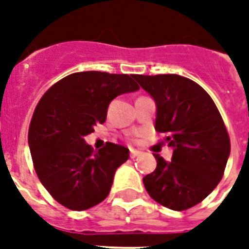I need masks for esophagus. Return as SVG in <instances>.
Wrapping results in <instances>:
<instances>
[{
  "label": "esophagus",
  "instance_id": "esophagus-1",
  "mask_svg": "<svg viewBox=\"0 0 249 249\" xmlns=\"http://www.w3.org/2000/svg\"><path fill=\"white\" fill-rule=\"evenodd\" d=\"M141 152L138 150H134V148H130V158H137V156L140 155Z\"/></svg>",
  "mask_w": 249,
  "mask_h": 249
}]
</instances>
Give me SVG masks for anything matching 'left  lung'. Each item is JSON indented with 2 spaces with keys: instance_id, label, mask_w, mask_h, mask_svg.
Here are the masks:
<instances>
[{
  "instance_id": "left-lung-1",
  "label": "left lung",
  "mask_w": 249,
  "mask_h": 249,
  "mask_svg": "<svg viewBox=\"0 0 249 249\" xmlns=\"http://www.w3.org/2000/svg\"><path fill=\"white\" fill-rule=\"evenodd\" d=\"M156 103V132L173 148L170 161L158 154L156 169L143 177L148 195L173 211H186L212 193L224 176L230 138L209 94L179 75H136Z\"/></svg>"
}]
</instances>
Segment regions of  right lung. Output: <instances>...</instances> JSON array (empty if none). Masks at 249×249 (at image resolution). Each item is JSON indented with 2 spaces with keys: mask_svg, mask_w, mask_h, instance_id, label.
Wrapping results in <instances>:
<instances>
[{
  "mask_svg": "<svg viewBox=\"0 0 249 249\" xmlns=\"http://www.w3.org/2000/svg\"><path fill=\"white\" fill-rule=\"evenodd\" d=\"M138 89L132 76L86 71L66 76L42 95L29 125L28 144L37 177L59 204L85 211L107 197L129 150L108 142L93 151L84 137L105 123L113 98Z\"/></svg>",
  "mask_w": 249,
  "mask_h": 249,
  "instance_id": "add662e5",
  "label": "right lung"
}]
</instances>
